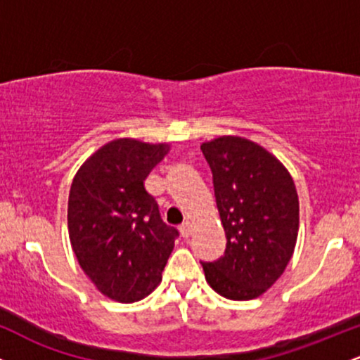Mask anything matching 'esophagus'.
Returning a JSON list of instances; mask_svg holds the SVG:
<instances>
[{
	"instance_id": "esophagus-1",
	"label": "esophagus",
	"mask_w": 360,
	"mask_h": 360,
	"mask_svg": "<svg viewBox=\"0 0 360 360\" xmlns=\"http://www.w3.org/2000/svg\"><path fill=\"white\" fill-rule=\"evenodd\" d=\"M179 232H181V237L183 238H189L193 233V223L191 221H186L183 225L179 226Z\"/></svg>"
}]
</instances>
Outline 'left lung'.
<instances>
[{
    "mask_svg": "<svg viewBox=\"0 0 360 360\" xmlns=\"http://www.w3.org/2000/svg\"><path fill=\"white\" fill-rule=\"evenodd\" d=\"M213 174L226 249L201 262L218 295L247 301L281 278L295 252L300 201L288 169L255 142L225 135L201 143Z\"/></svg>",
    "mask_w": 360,
    "mask_h": 360,
    "instance_id": "obj_1",
    "label": "left lung"
}]
</instances>
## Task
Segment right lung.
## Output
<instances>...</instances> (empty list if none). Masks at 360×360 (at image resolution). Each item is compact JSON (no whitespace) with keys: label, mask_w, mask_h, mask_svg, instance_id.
<instances>
[{"label":"right lung","mask_w":360,"mask_h":360,"mask_svg":"<svg viewBox=\"0 0 360 360\" xmlns=\"http://www.w3.org/2000/svg\"><path fill=\"white\" fill-rule=\"evenodd\" d=\"M167 152V143L117 139L74 176L68 206L72 250L94 286L120 303L143 300L159 286L179 237L143 186Z\"/></svg>","instance_id":"add662e5"}]
</instances>
